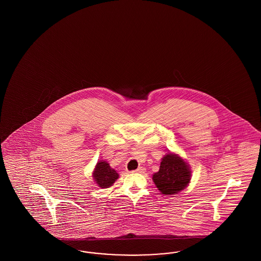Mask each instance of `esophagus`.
Segmentation results:
<instances>
[{
    "label": "esophagus",
    "mask_w": 261,
    "mask_h": 261,
    "mask_svg": "<svg viewBox=\"0 0 261 261\" xmlns=\"http://www.w3.org/2000/svg\"><path fill=\"white\" fill-rule=\"evenodd\" d=\"M146 171V169H145V167H139L138 169H136V170H134V171H132L133 173H144Z\"/></svg>",
    "instance_id": "1"
}]
</instances>
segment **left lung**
Returning <instances> with one entry per match:
<instances>
[{
    "label": "left lung",
    "instance_id": "left-lung-1",
    "mask_svg": "<svg viewBox=\"0 0 261 261\" xmlns=\"http://www.w3.org/2000/svg\"><path fill=\"white\" fill-rule=\"evenodd\" d=\"M152 180L163 195L177 194L190 183L189 164L178 154L169 152L162 158L160 170L152 175Z\"/></svg>",
    "mask_w": 261,
    "mask_h": 261
}]
</instances>
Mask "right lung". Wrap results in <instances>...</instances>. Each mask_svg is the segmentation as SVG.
<instances>
[{
  "label": "right lung",
  "mask_w": 261,
  "mask_h": 261,
  "mask_svg": "<svg viewBox=\"0 0 261 261\" xmlns=\"http://www.w3.org/2000/svg\"><path fill=\"white\" fill-rule=\"evenodd\" d=\"M118 177L119 174L111 167L110 163L103 161L98 162L93 172V178L95 182L102 189L112 186Z\"/></svg>",
  "instance_id": "right-lung-1"
}]
</instances>
